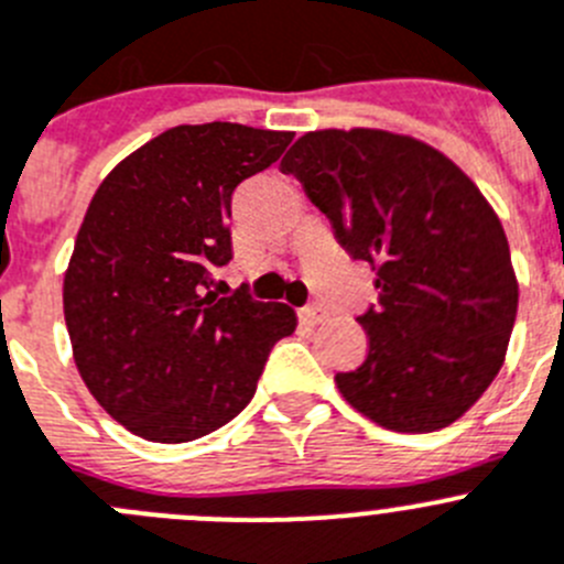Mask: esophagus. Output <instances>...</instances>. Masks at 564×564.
<instances>
[{
  "label": "esophagus",
  "mask_w": 564,
  "mask_h": 564,
  "mask_svg": "<svg viewBox=\"0 0 564 564\" xmlns=\"http://www.w3.org/2000/svg\"><path fill=\"white\" fill-rule=\"evenodd\" d=\"M299 318H302L304 324H318L324 318V310L316 307V304H307V307L299 310Z\"/></svg>",
  "instance_id": "1"
}]
</instances>
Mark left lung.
Segmentation results:
<instances>
[{"label": "left lung", "instance_id": "1", "mask_svg": "<svg viewBox=\"0 0 564 564\" xmlns=\"http://www.w3.org/2000/svg\"><path fill=\"white\" fill-rule=\"evenodd\" d=\"M279 167L377 271V304L358 316L369 355L335 375L344 400L397 433L456 422L503 366L518 316L509 240L481 189L431 144L375 128L304 133Z\"/></svg>", "mask_w": 564, "mask_h": 564}]
</instances>
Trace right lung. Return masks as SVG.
I'll list each match as a JSON object with an SVG mask.
<instances>
[{"mask_svg":"<svg viewBox=\"0 0 564 564\" xmlns=\"http://www.w3.org/2000/svg\"><path fill=\"white\" fill-rule=\"evenodd\" d=\"M291 131L178 126L122 159L91 198L64 276V318L86 389L148 442L218 431L251 402L282 302L212 293L231 260V195L271 167Z\"/></svg>","mask_w":564,"mask_h":564,"instance_id":"obj_1","label":"right lung"}]
</instances>
